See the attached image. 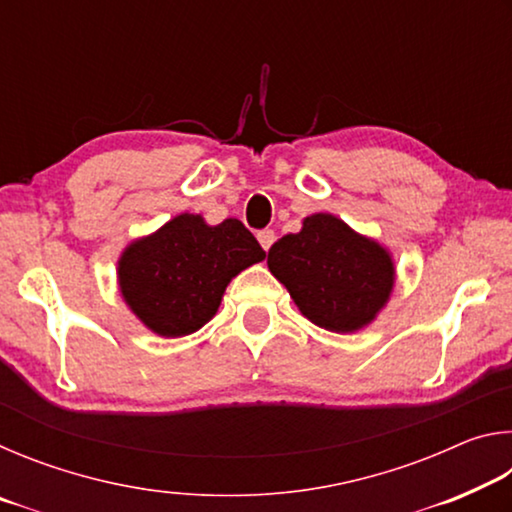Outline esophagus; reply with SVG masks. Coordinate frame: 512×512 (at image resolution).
Instances as JSON below:
<instances>
[{"instance_id":"esophagus-1","label":"esophagus","mask_w":512,"mask_h":512,"mask_svg":"<svg viewBox=\"0 0 512 512\" xmlns=\"http://www.w3.org/2000/svg\"><path fill=\"white\" fill-rule=\"evenodd\" d=\"M257 239H259V244H262V248L268 250V248L273 246V241H275V232L273 230H259L257 232Z\"/></svg>"}]
</instances>
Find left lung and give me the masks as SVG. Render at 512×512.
<instances>
[{
    "label": "left lung",
    "instance_id": "obj_1",
    "mask_svg": "<svg viewBox=\"0 0 512 512\" xmlns=\"http://www.w3.org/2000/svg\"><path fill=\"white\" fill-rule=\"evenodd\" d=\"M268 268L311 323L341 334L375 318L395 275L384 248L332 214L307 216L298 235L275 241Z\"/></svg>",
    "mask_w": 512,
    "mask_h": 512
}]
</instances>
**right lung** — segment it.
<instances>
[{
  "instance_id": "obj_1",
  "label": "right lung",
  "mask_w": 512,
  "mask_h": 512,
  "mask_svg": "<svg viewBox=\"0 0 512 512\" xmlns=\"http://www.w3.org/2000/svg\"><path fill=\"white\" fill-rule=\"evenodd\" d=\"M266 253L244 223L207 225L180 214L126 248L119 259L121 296L160 336H185L210 320L228 282Z\"/></svg>"
}]
</instances>
